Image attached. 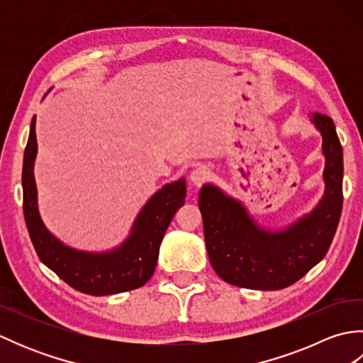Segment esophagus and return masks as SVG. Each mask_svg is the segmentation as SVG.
<instances>
[{
    "instance_id": "1",
    "label": "esophagus",
    "mask_w": 363,
    "mask_h": 363,
    "mask_svg": "<svg viewBox=\"0 0 363 363\" xmlns=\"http://www.w3.org/2000/svg\"><path fill=\"white\" fill-rule=\"evenodd\" d=\"M207 179H209V168H207V167L199 165V167L191 169L190 181H191V184H194L195 187H201Z\"/></svg>"
}]
</instances>
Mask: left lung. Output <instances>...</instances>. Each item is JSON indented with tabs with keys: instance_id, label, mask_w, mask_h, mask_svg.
<instances>
[{
	"instance_id": "left-lung-1",
	"label": "left lung",
	"mask_w": 363,
	"mask_h": 363,
	"mask_svg": "<svg viewBox=\"0 0 363 363\" xmlns=\"http://www.w3.org/2000/svg\"><path fill=\"white\" fill-rule=\"evenodd\" d=\"M325 156V194L309 213L287 226L267 228L245 204L213 184L199 191L206 248L223 281L251 290H279L299 281L326 256L343 204V150L334 121L313 113Z\"/></svg>"
}]
</instances>
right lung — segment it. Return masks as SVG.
Here are the masks:
<instances>
[{"instance_id":"1","label":"right lung","mask_w":363,"mask_h":363,"mask_svg":"<svg viewBox=\"0 0 363 363\" xmlns=\"http://www.w3.org/2000/svg\"><path fill=\"white\" fill-rule=\"evenodd\" d=\"M37 156L35 115L23 157V212L37 256L70 287L86 295L106 296L142 287L151 279L165 230L186 198V177L165 184L135 217L128 237L107 251L72 248L45 226L38 212L34 164Z\"/></svg>"}]
</instances>
